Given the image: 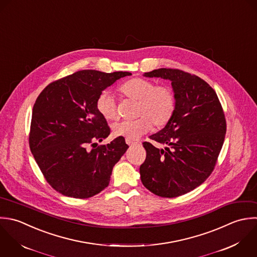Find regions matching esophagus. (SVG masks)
I'll return each instance as SVG.
<instances>
[{
  "instance_id": "obj_1",
  "label": "esophagus",
  "mask_w": 257,
  "mask_h": 257,
  "mask_svg": "<svg viewBox=\"0 0 257 257\" xmlns=\"http://www.w3.org/2000/svg\"><path fill=\"white\" fill-rule=\"evenodd\" d=\"M126 143L129 145V146H132V145H137L138 142L136 141H133V140H130V139H126Z\"/></svg>"
}]
</instances>
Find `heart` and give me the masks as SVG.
Returning <instances> with one entry per match:
<instances>
[{
	"instance_id": "1",
	"label": "heart",
	"mask_w": 257,
	"mask_h": 257,
	"mask_svg": "<svg viewBox=\"0 0 257 257\" xmlns=\"http://www.w3.org/2000/svg\"><path fill=\"white\" fill-rule=\"evenodd\" d=\"M120 93L137 101L133 120H123L113 125L114 135L133 140L147 133L152 124L162 128L169 123L176 109V97L173 89L167 85H157L148 79L135 77L119 87ZM96 109L106 120L117 118V108L113 96L108 91L101 92L96 99Z\"/></svg>"
}]
</instances>
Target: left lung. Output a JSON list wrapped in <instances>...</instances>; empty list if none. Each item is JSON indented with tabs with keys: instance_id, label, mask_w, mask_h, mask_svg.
Returning <instances> with one entry per match:
<instances>
[{
	"instance_id": "8db88e82",
	"label": "left lung",
	"mask_w": 257,
	"mask_h": 257,
	"mask_svg": "<svg viewBox=\"0 0 257 257\" xmlns=\"http://www.w3.org/2000/svg\"><path fill=\"white\" fill-rule=\"evenodd\" d=\"M144 76L171 81L176 109L169 123L149 137L165 148L143 142L141 181L158 196L178 197L201 185L214 170L225 138V115L215 91L196 75L162 68Z\"/></svg>"
}]
</instances>
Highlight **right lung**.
I'll use <instances>...</instances> for the list:
<instances>
[{
	"instance_id": "right-lung-1",
	"label": "right lung",
	"mask_w": 257,
	"mask_h": 257,
	"mask_svg": "<svg viewBox=\"0 0 257 257\" xmlns=\"http://www.w3.org/2000/svg\"><path fill=\"white\" fill-rule=\"evenodd\" d=\"M129 72L82 70L50 83L38 96L29 134L31 152L47 182L59 193L89 198L105 189L129 146L124 137L97 145L110 127L96 109L98 95Z\"/></svg>"
}]
</instances>
